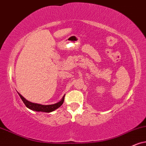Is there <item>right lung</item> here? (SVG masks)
<instances>
[{"mask_svg":"<svg viewBox=\"0 0 146 146\" xmlns=\"http://www.w3.org/2000/svg\"><path fill=\"white\" fill-rule=\"evenodd\" d=\"M18 94L21 98L22 101H23L24 104H25V106H26L27 108H29L30 110H35V111L38 112H50L54 111V110L57 109L58 108L61 106V105L63 104L64 100V96H63L62 99L59 102L56 103L54 104H51V105H42L39 104H36V103H32L29 101L27 100L26 99L24 98L20 94L18 93Z\"/></svg>","mask_w":146,"mask_h":146,"instance_id":"1","label":"right lung"}]
</instances>
